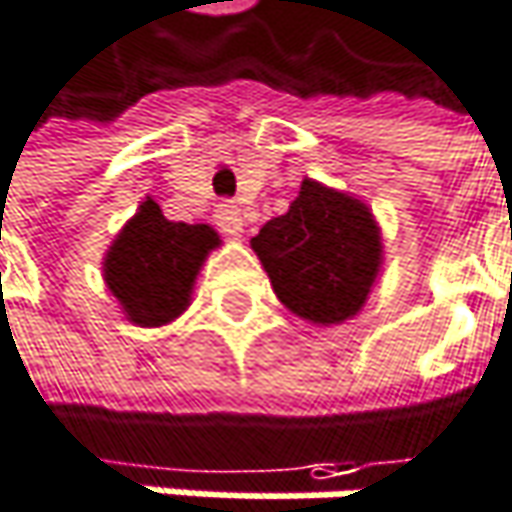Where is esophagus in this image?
Returning a JSON list of instances; mask_svg holds the SVG:
<instances>
[{"label":"esophagus","mask_w":512,"mask_h":512,"mask_svg":"<svg viewBox=\"0 0 512 512\" xmlns=\"http://www.w3.org/2000/svg\"><path fill=\"white\" fill-rule=\"evenodd\" d=\"M215 224L227 236H242V212H239V206L236 203H221L215 209Z\"/></svg>","instance_id":"34e87169"}]
</instances>
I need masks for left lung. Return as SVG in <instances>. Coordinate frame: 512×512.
I'll use <instances>...</instances> for the list:
<instances>
[{"instance_id": "obj_1", "label": "left lung", "mask_w": 512, "mask_h": 512, "mask_svg": "<svg viewBox=\"0 0 512 512\" xmlns=\"http://www.w3.org/2000/svg\"><path fill=\"white\" fill-rule=\"evenodd\" d=\"M251 248L285 309L315 327L360 315L384 267L381 224L369 203L309 176L288 212L251 236Z\"/></svg>"}]
</instances>
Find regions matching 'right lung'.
I'll use <instances>...</instances> for the list:
<instances>
[{
	"label": "right lung",
	"mask_w": 512,
	"mask_h": 512,
	"mask_svg": "<svg viewBox=\"0 0 512 512\" xmlns=\"http://www.w3.org/2000/svg\"><path fill=\"white\" fill-rule=\"evenodd\" d=\"M218 245L209 224L167 221L146 197L110 242L101 276L131 324L164 327L191 306L197 273Z\"/></svg>",
	"instance_id": "right-lung-1"
}]
</instances>
